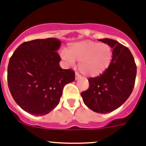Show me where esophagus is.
I'll return each mask as SVG.
<instances>
[{
    "instance_id": "34e87169",
    "label": "esophagus",
    "mask_w": 146,
    "mask_h": 146,
    "mask_svg": "<svg viewBox=\"0 0 146 146\" xmlns=\"http://www.w3.org/2000/svg\"><path fill=\"white\" fill-rule=\"evenodd\" d=\"M80 78H81V76L79 75V73L76 72V80H78V79H80Z\"/></svg>"
}]
</instances>
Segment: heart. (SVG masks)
Wrapping results in <instances>:
<instances>
[{"instance_id": "heart-1", "label": "heart", "mask_w": 146, "mask_h": 146, "mask_svg": "<svg viewBox=\"0 0 146 146\" xmlns=\"http://www.w3.org/2000/svg\"><path fill=\"white\" fill-rule=\"evenodd\" d=\"M61 58L68 65L79 61V68L88 76H98L105 72L112 61L113 51L107 43L83 40L69 45L61 53Z\"/></svg>"}]
</instances>
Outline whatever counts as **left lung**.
<instances>
[{
  "instance_id": "left-lung-1",
  "label": "left lung",
  "mask_w": 146,
  "mask_h": 146,
  "mask_svg": "<svg viewBox=\"0 0 146 146\" xmlns=\"http://www.w3.org/2000/svg\"><path fill=\"white\" fill-rule=\"evenodd\" d=\"M99 40L113 48L112 63L99 76L88 79L89 88L81 96L85 105L94 112L108 113L121 106L132 93L137 65L126 46L112 39Z\"/></svg>"
}]
</instances>
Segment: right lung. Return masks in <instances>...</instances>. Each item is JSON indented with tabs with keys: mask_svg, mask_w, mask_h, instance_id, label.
<instances>
[{
	"mask_svg": "<svg viewBox=\"0 0 146 146\" xmlns=\"http://www.w3.org/2000/svg\"><path fill=\"white\" fill-rule=\"evenodd\" d=\"M61 41L37 39L20 45L9 59L7 82L15 103L34 115H44L59 104L63 88L75 73L62 69L57 50Z\"/></svg>",
	"mask_w": 146,
	"mask_h": 146,
	"instance_id": "1",
	"label": "right lung"
}]
</instances>
